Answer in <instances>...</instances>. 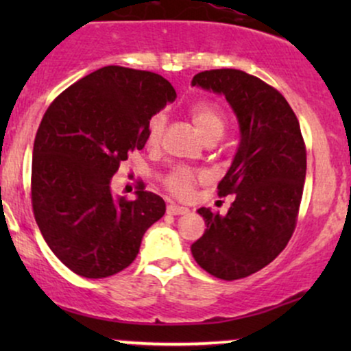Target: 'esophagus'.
Wrapping results in <instances>:
<instances>
[{
	"label": "esophagus",
	"instance_id": "obj_1",
	"mask_svg": "<svg viewBox=\"0 0 351 351\" xmlns=\"http://www.w3.org/2000/svg\"><path fill=\"white\" fill-rule=\"evenodd\" d=\"M189 211L188 208H183V206H178V204H170V206L167 208V213L171 216H181V215H186Z\"/></svg>",
	"mask_w": 351,
	"mask_h": 351
}]
</instances>
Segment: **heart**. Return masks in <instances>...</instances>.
<instances>
[{"instance_id":"obj_1","label":"heart","mask_w":351,"mask_h":351,"mask_svg":"<svg viewBox=\"0 0 351 351\" xmlns=\"http://www.w3.org/2000/svg\"><path fill=\"white\" fill-rule=\"evenodd\" d=\"M189 117H191L193 122L198 127L201 135L206 138V142L219 138L223 135L224 127H226V119H224L221 107L213 102H206V100L204 102L193 104L189 107ZM165 123H167V119L162 114L155 115L150 120V127H148V145L155 147V145L160 143L165 130ZM199 180H203L201 173L186 167H176L175 170H171L165 176V186H167V189L173 196L184 199L193 195L196 183Z\"/></svg>"}]
</instances>
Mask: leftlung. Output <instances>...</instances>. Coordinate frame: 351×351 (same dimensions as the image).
Listing matches in <instances>:
<instances>
[{
  "label": "left lung",
  "mask_w": 351,
  "mask_h": 351,
  "mask_svg": "<svg viewBox=\"0 0 351 351\" xmlns=\"http://www.w3.org/2000/svg\"><path fill=\"white\" fill-rule=\"evenodd\" d=\"M193 86L223 94L237 117L241 143L217 195H234L226 216L199 208L206 231L195 261L223 280L271 264L293 234L304 193L307 150L299 120L277 88L237 69L204 71Z\"/></svg>",
  "instance_id": "obj_1"
}]
</instances>
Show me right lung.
<instances>
[{
	"instance_id": "right-lung-1",
	"label": "right lung",
	"mask_w": 351,
	"mask_h": 351,
	"mask_svg": "<svg viewBox=\"0 0 351 351\" xmlns=\"http://www.w3.org/2000/svg\"><path fill=\"white\" fill-rule=\"evenodd\" d=\"M175 88L155 72L107 66L47 107L33 148L31 201L51 251L72 272L102 279L135 261L142 237L165 215V201L138 183L136 199H115L112 176L142 150L150 119Z\"/></svg>"
}]
</instances>
